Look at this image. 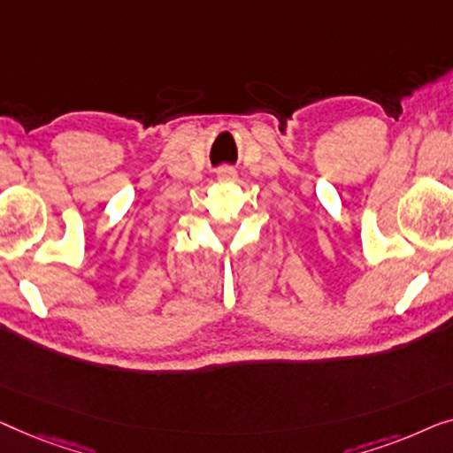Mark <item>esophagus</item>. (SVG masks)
<instances>
[{"instance_id":"1","label":"esophagus","mask_w":453,"mask_h":453,"mask_svg":"<svg viewBox=\"0 0 453 453\" xmlns=\"http://www.w3.org/2000/svg\"><path fill=\"white\" fill-rule=\"evenodd\" d=\"M218 180L219 182H235L238 180V172H235L232 165H221L218 170Z\"/></svg>"}]
</instances>
